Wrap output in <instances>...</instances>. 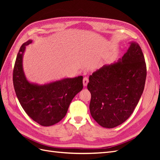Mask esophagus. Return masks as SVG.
I'll return each instance as SVG.
<instances>
[{
  "label": "esophagus",
  "instance_id": "obj_1",
  "mask_svg": "<svg viewBox=\"0 0 160 160\" xmlns=\"http://www.w3.org/2000/svg\"><path fill=\"white\" fill-rule=\"evenodd\" d=\"M83 85H84L85 87L87 86V85H88V82H89V78H88V77H85L84 78H83Z\"/></svg>",
  "mask_w": 160,
  "mask_h": 160
}]
</instances>
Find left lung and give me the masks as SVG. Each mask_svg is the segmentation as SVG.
Returning a JSON list of instances; mask_svg holds the SVG:
<instances>
[{"mask_svg": "<svg viewBox=\"0 0 160 160\" xmlns=\"http://www.w3.org/2000/svg\"><path fill=\"white\" fill-rule=\"evenodd\" d=\"M147 75L141 47L131 42L122 59L89 76L91 115L101 126L113 128L132 114L143 93Z\"/></svg>", "mask_w": 160, "mask_h": 160, "instance_id": "8db88e82", "label": "left lung"}]
</instances>
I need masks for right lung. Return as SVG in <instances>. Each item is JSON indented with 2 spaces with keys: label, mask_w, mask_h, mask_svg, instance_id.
I'll list each match as a JSON object with an SVG mask.
<instances>
[{
  "label": "right lung",
  "mask_w": 160,
  "mask_h": 160,
  "mask_svg": "<svg viewBox=\"0 0 160 160\" xmlns=\"http://www.w3.org/2000/svg\"><path fill=\"white\" fill-rule=\"evenodd\" d=\"M31 42L23 43L18 51L12 73L14 88L26 113L42 126H51L65 117L72 99L83 89V76L43 85L29 83L23 72L22 55Z\"/></svg>",
  "instance_id": "add662e5"
}]
</instances>
